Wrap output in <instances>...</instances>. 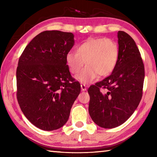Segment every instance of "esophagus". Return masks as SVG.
<instances>
[{"label":"esophagus","mask_w":157,"mask_h":157,"mask_svg":"<svg viewBox=\"0 0 157 157\" xmlns=\"http://www.w3.org/2000/svg\"><path fill=\"white\" fill-rule=\"evenodd\" d=\"M81 89H82V91H86V85L84 84H81Z\"/></svg>","instance_id":"obj_1"}]
</instances>
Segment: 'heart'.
Returning a JSON list of instances; mask_svg holds the SVG:
<instances>
[{
  "instance_id": "obj_1",
  "label": "heart",
  "mask_w": 157,
  "mask_h": 157,
  "mask_svg": "<svg viewBox=\"0 0 157 157\" xmlns=\"http://www.w3.org/2000/svg\"><path fill=\"white\" fill-rule=\"evenodd\" d=\"M119 56L118 45L109 38H89L78 45L76 52L70 51L66 55L69 71L78 73L84 65H87L77 76L84 84L90 83L99 75L105 77L113 72Z\"/></svg>"
}]
</instances>
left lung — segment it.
Returning <instances> with one entry per match:
<instances>
[{
  "instance_id": "8db88e82",
  "label": "left lung",
  "mask_w": 157,
  "mask_h": 157,
  "mask_svg": "<svg viewBox=\"0 0 157 157\" xmlns=\"http://www.w3.org/2000/svg\"><path fill=\"white\" fill-rule=\"evenodd\" d=\"M119 56L111 75L91 85L89 112L106 129L123 124L136 110L143 95L145 68L136 43L125 32L118 33Z\"/></svg>"
}]
</instances>
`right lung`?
I'll list each match as a JSON object with an SVG mask.
<instances>
[{
	"label": "right lung",
	"mask_w": 157,
	"mask_h": 157,
	"mask_svg": "<svg viewBox=\"0 0 157 157\" xmlns=\"http://www.w3.org/2000/svg\"><path fill=\"white\" fill-rule=\"evenodd\" d=\"M73 37L71 33L42 32L27 45L18 59V105L28 120L42 130L52 131L64 125L80 93V84L66 65Z\"/></svg>",
	"instance_id": "obj_1"
}]
</instances>
